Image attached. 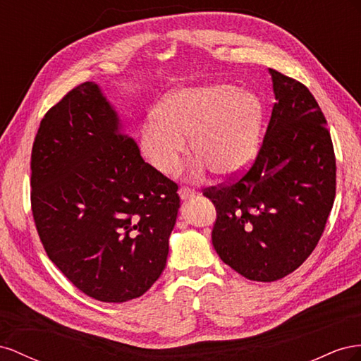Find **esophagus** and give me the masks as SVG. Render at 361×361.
Here are the masks:
<instances>
[{
	"mask_svg": "<svg viewBox=\"0 0 361 361\" xmlns=\"http://www.w3.org/2000/svg\"><path fill=\"white\" fill-rule=\"evenodd\" d=\"M195 193H197V192H195V190L190 189V188H181V189L178 190L180 198H181L183 201H186V200H189V198H193Z\"/></svg>",
	"mask_w": 361,
	"mask_h": 361,
	"instance_id": "esophagus-1",
	"label": "esophagus"
}]
</instances>
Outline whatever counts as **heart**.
Listing matches in <instances>:
<instances>
[{
    "label": "heart",
    "instance_id": "b5f03b06",
    "mask_svg": "<svg viewBox=\"0 0 361 361\" xmlns=\"http://www.w3.org/2000/svg\"><path fill=\"white\" fill-rule=\"evenodd\" d=\"M264 109L251 90L213 85L175 90L154 109V121L140 133V148L151 166L172 173L186 152L198 159L192 177L212 169L221 178L248 169L260 148Z\"/></svg>",
    "mask_w": 361,
    "mask_h": 361
}]
</instances>
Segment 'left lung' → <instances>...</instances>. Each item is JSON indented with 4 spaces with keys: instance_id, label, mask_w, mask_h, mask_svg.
<instances>
[{
    "instance_id": "1",
    "label": "left lung",
    "mask_w": 361,
    "mask_h": 361,
    "mask_svg": "<svg viewBox=\"0 0 361 361\" xmlns=\"http://www.w3.org/2000/svg\"><path fill=\"white\" fill-rule=\"evenodd\" d=\"M276 102L250 171L204 190L216 207L212 242L221 260L252 281L298 269L325 230L336 197V157L317 101L269 69Z\"/></svg>"
}]
</instances>
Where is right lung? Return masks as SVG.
Masks as SVG:
<instances>
[{"instance_id":"1","label":"right lung","mask_w":361,"mask_h":361,"mask_svg":"<svg viewBox=\"0 0 361 361\" xmlns=\"http://www.w3.org/2000/svg\"><path fill=\"white\" fill-rule=\"evenodd\" d=\"M177 190L142 159L94 81L68 92L40 121L32 151L36 228L49 260L94 300L126 302L159 280Z\"/></svg>"}]
</instances>
